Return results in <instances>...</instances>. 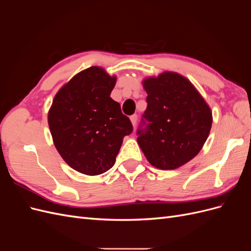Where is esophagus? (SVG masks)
Returning a JSON list of instances; mask_svg holds the SVG:
<instances>
[{"instance_id":"obj_1","label":"esophagus","mask_w":251,"mask_h":251,"mask_svg":"<svg viewBox=\"0 0 251 251\" xmlns=\"http://www.w3.org/2000/svg\"><path fill=\"white\" fill-rule=\"evenodd\" d=\"M130 119H131V123H132V125H133V126H135V125H136V123H137V119H138V117H137V115H132V116L130 117Z\"/></svg>"}]
</instances>
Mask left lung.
Wrapping results in <instances>:
<instances>
[{"instance_id":"1","label":"left lung","mask_w":251,"mask_h":251,"mask_svg":"<svg viewBox=\"0 0 251 251\" xmlns=\"http://www.w3.org/2000/svg\"><path fill=\"white\" fill-rule=\"evenodd\" d=\"M148 94L146 130L137 142L148 161L159 170H175L199 154L206 141L212 113L198 90L183 75L164 71L142 80Z\"/></svg>"}]
</instances>
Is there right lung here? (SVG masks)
<instances>
[{
	"label": "right lung",
	"mask_w": 251,
	"mask_h": 251,
	"mask_svg": "<svg viewBox=\"0 0 251 251\" xmlns=\"http://www.w3.org/2000/svg\"><path fill=\"white\" fill-rule=\"evenodd\" d=\"M117 77L92 66L58 90L48 112L53 143L65 162L78 173L96 176L115 163L124 137L133 126L110 97Z\"/></svg>",
	"instance_id": "add662e5"
}]
</instances>
